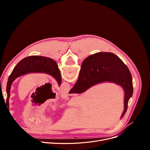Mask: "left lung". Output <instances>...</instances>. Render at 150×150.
<instances>
[{
    "mask_svg": "<svg viewBox=\"0 0 150 150\" xmlns=\"http://www.w3.org/2000/svg\"><path fill=\"white\" fill-rule=\"evenodd\" d=\"M31 73H44L51 75L57 82L59 86L62 82V77L57 63L49 57L40 56H31L21 60L9 75L6 86L7 98L6 104L9 108V100L12 82L18 77Z\"/></svg>",
    "mask_w": 150,
    "mask_h": 150,
    "instance_id": "1",
    "label": "left lung"
}]
</instances>
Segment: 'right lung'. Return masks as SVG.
Masks as SVG:
<instances>
[{"mask_svg":"<svg viewBox=\"0 0 150 150\" xmlns=\"http://www.w3.org/2000/svg\"><path fill=\"white\" fill-rule=\"evenodd\" d=\"M105 82L116 83L124 91L122 118L126 112L128 101L133 94L132 78L127 66L112 53H97L85 59L82 63L78 79L69 93L81 94L95 85Z\"/></svg>","mask_w":150,"mask_h":150,"instance_id":"obj_1","label":"right lung"}]
</instances>
